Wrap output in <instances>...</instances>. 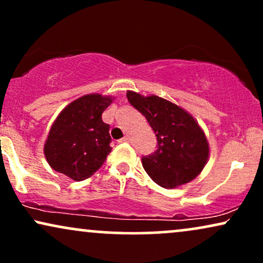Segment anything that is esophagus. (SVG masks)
Returning <instances> with one entry per match:
<instances>
[{
  "mask_svg": "<svg viewBox=\"0 0 263 263\" xmlns=\"http://www.w3.org/2000/svg\"><path fill=\"white\" fill-rule=\"evenodd\" d=\"M129 141H131V138H129L128 137V136H125V137H123V138H121V140H120L119 142H125V143H128V142Z\"/></svg>",
  "mask_w": 263,
  "mask_h": 263,
  "instance_id": "1",
  "label": "esophagus"
}]
</instances>
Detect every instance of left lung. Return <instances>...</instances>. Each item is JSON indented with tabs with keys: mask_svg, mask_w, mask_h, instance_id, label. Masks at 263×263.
<instances>
[{
	"mask_svg": "<svg viewBox=\"0 0 263 263\" xmlns=\"http://www.w3.org/2000/svg\"><path fill=\"white\" fill-rule=\"evenodd\" d=\"M129 104L146 117L157 137V149L142 157V165L153 182L176 188L203 171L209 144L198 122L171 101L158 96L127 91Z\"/></svg>",
	"mask_w": 263,
	"mask_h": 263,
	"instance_id": "8db88e82",
	"label": "left lung"
}]
</instances>
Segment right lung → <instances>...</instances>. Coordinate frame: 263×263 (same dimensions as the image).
Here are the masks:
<instances>
[{
    "mask_svg": "<svg viewBox=\"0 0 263 263\" xmlns=\"http://www.w3.org/2000/svg\"><path fill=\"white\" fill-rule=\"evenodd\" d=\"M112 98L85 95L68 105L53 123L44 155L54 171L80 182L101 167L110 147V125L101 115Z\"/></svg>",
    "mask_w": 263,
    "mask_h": 263,
    "instance_id": "obj_1",
    "label": "right lung"
}]
</instances>
